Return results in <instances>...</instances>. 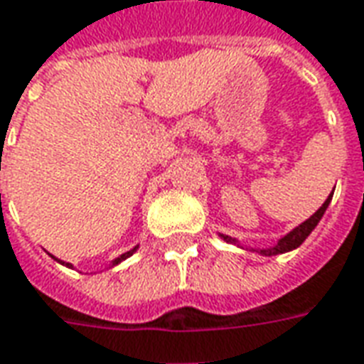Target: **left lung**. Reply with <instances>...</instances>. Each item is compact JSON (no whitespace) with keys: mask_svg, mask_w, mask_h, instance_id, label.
Here are the masks:
<instances>
[{"mask_svg":"<svg viewBox=\"0 0 364 364\" xmlns=\"http://www.w3.org/2000/svg\"><path fill=\"white\" fill-rule=\"evenodd\" d=\"M331 199H333V193L327 197V199H325L323 205L317 208L311 217L307 218V220H304L299 226H296L294 230H289L286 236H282L274 246H268V248H250V250H252V252L262 254V256H276V254H284V252H289V250H296L297 246H301V242L306 240L307 236L311 235V230L317 226V223L321 220V217L325 215V210H327V207H329ZM218 236H220L225 242L238 244V246H240V242H238L236 238H232V236H226V235H218Z\"/></svg>","mask_w":364,"mask_h":364,"instance_id":"1","label":"left lung"}]
</instances>
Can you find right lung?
I'll return each instance as SVG.
<instances>
[{
    "label": "right lung",
    "instance_id": "1",
    "mask_svg": "<svg viewBox=\"0 0 364 364\" xmlns=\"http://www.w3.org/2000/svg\"><path fill=\"white\" fill-rule=\"evenodd\" d=\"M136 250H138V246H136V248H132V250H128V252L120 254V256H118L116 260H112L110 266H118V264H120L122 260H126V258H129V256H132V254L136 252ZM53 258H55V256H53ZM55 260H57V258H55ZM57 262H60L63 266H68V268H73V264H68V262H63V260H57Z\"/></svg>",
    "mask_w": 364,
    "mask_h": 364
}]
</instances>
